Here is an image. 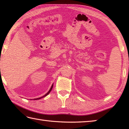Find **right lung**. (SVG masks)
Listing matches in <instances>:
<instances>
[{"label": "right lung", "instance_id": "right-lung-1", "mask_svg": "<svg viewBox=\"0 0 129 129\" xmlns=\"http://www.w3.org/2000/svg\"><path fill=\"white\" fill-rule=\"evenodd\" d=\"M52 88H53V85H52V86H51V89H49V90L48 91V92H47V93H46V94H45L44 95V96H43V97H41V98H39L35 99H34V100H39V99H41V98H44V97H45V96H47V95H48V94L49 93H50V92H51V90H52Z\"/></svg>", "mask_w": 129, "mask_h": 129}]
</instances>
